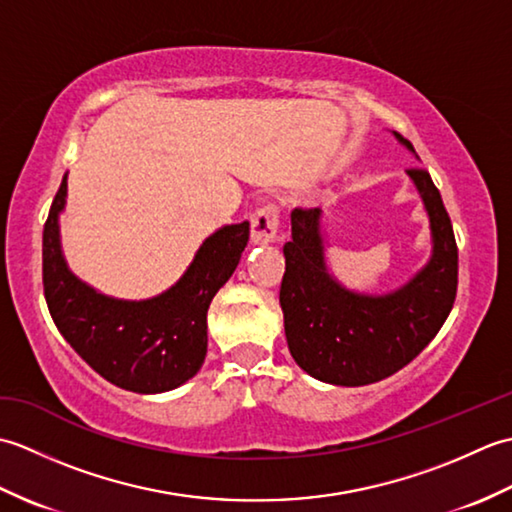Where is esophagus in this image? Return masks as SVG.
Instances as JSON below:
<instances>
[{
    "label": "esophagus",
    "instance_id": "esophagus-1",
    "mask_svg": "<svg viewBox=\"0 0 512 512\" xmlns=\"http://www.w3.org/2000/svg\"><path fill=\"white\" fill-rule=\"evenodd\" d=\"M279 228V206L264 204L250 215V242L253 244H268L273 242Z\"/></svg>",
    "mask_w": 512,
    "mask_h": 512
}]
</instances>
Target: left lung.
Returning a JSON list of instances; mask_svg holds the SVG:
<instances>
[{
  "label": "left lung",
  "instance_id": "1",
  "mask_svg": "<svg viewBox=\"0 0 512 512\" xmlns=\"http://www.w3.org/2000/svg\"><path fill=\"white\" fill-rule=\"evenodd\" d=\"M413 151L407 138L396 134ZM422 195L433 235V257L407 286L385 297L341 288L323 264L321 211L290 213L286 273L279 303L290 354L310 376L330 385L378 383L411 363L447 321L458 292V244L451 217L429 171L407 169Z\"/></svg>",
  "mask_w": 512,
  "mask_h": 512
}]
</instances>
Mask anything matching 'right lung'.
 <instances>
[{"label": "right lung", "mask_w": 512, "mask_h": 512, "mask_svg": "<svg viewBox=\"0 0 512 512\" xmlns=\"http://www.w3.org/2000/svg\"><path fill=\"white\" fill-rule=\"evenodd\" d=\"M63 176L43 224V295L50 317L72 350L112 385L160 394L198 374L206 356V312L239 264L248 222L224 226L200 246L171 290L147 301L103 297L65 266L57 217L65 204Z\"/></svg>", "instance_id": "right-lung-1"}]
</instances>
